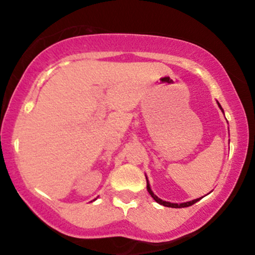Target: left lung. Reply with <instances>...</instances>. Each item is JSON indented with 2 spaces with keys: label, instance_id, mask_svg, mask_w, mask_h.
I'll return each mask as SVG.
<instances>
[{
  "label": "left lung",
  "instance_id": "left-lung-1",
  "mask_svg": "<svg viewBox=\"0 0 255 255\" xmlns=\"http://www.w3.org/2000/svg\"><path fill=\"white\" fill-rule=\"evenodd\" d=\"M220 106V104H219ZM220 109H221V106H220ZM222 110V109H221ZM146 189H148V192L150 193V195H151L152 198H154V200L156 203H159V204H161L163 206H167V208H187V206H191L193 204H195L197 202H199L202 198H199V199H194L192 200V202H187V203H182V204H175V203H168V202H165V200H161L160 198H157L156 195L154 194V193L151 192V189H150V184L148 183V179H146Z\"/></svg>",
  "mask_w": 255,
  "mask_h": 255
}]
</instances>
